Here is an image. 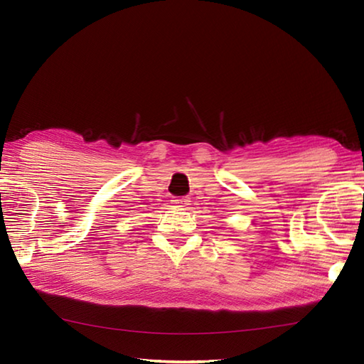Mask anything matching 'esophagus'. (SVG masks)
I'll return each instance as SVG.
<instances>
[{
	"mask_svg": "<svg viewBox=\"0 0 364 364\" xmlns=\"http://www.w3.org/2000/svg\"><path fill=\"white\" fill-rule=\"evenodd\" d=\"M172 205L176 208H184L189 205V200L186 197H175L172 198Z\"/></svg>",
	"mask_w": 364,
	"mask_h": 364,
	"instance_id": "1",
	"label": "esophagus"
}]
</instances>
